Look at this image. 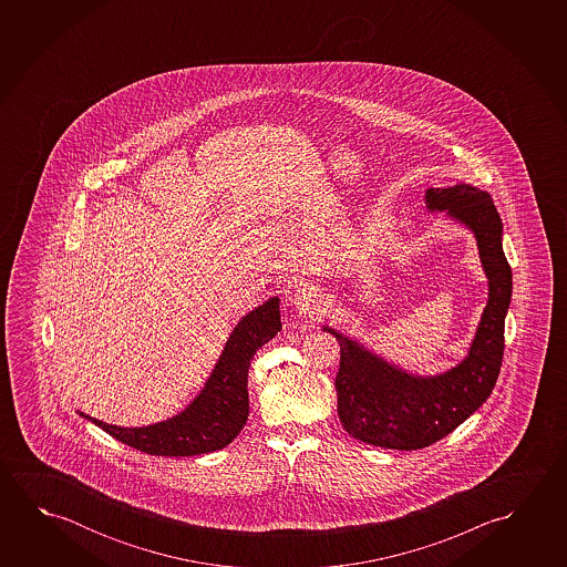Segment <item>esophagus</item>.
Segmentation results:
<instances>
[{
  "mask_svg": "<svg viewBox=\"0 0 567 567\" xmlns=\"http://www.w3.org/2000/svg\"><path fill=\"white\" fill-rule=\"evenodd\" d=\"M290 307L297 308L300 315L315 316L322 315L326 310V295L320 288L305 287L297 288L290 297H288Z\"/></svg>",
  "mask_w": 567,
  "mask_h": 567,
  "instance_id": "obj_1",
  "label": "esophagus"
}]
</instances>
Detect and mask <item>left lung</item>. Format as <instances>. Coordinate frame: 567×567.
I'll return each instance as SVG.
<instances>
[{"label":"left lung","mask_w":567,"mask_h":567,"mask_svg":"<svg viewBox=\"0 0 567 567\" xmlns=\"http://www.w3.org/2000/svg\"><path fill=\"white\" fill-rule=\"evenodd\" d=\"M429 209H446L476 235L488 305L464 362L436 378H413L353 340L326 328L340 342L336 373L338 415L350 435L368 445L417 451L453 433L488 400L504 355V318L512 270L502 251V221L491 195L466 184L427 189Z\"/></svg>","instance_id":"1"}]
</instances>
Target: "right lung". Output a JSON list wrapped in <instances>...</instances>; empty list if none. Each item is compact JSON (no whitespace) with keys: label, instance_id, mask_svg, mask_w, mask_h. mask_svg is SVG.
<instances>
[{"label":"right lung","instance_id":"obj_1","mask_svg":"<svg viewBox=\"0 0 567 567\" xmlns=\"http://www.w3.org/2000/svg\"><path fill=\"white\" fill-rule=\"evenodd\" d=\"M279 330V298H270L245 316L233 330L204 391L176 417L136 429L106 425L89 415L84 417L124 445L148 455L194 456L219 451L241 433L249 415L247 375L252 355Z\"/></svg>","mask_w":567,"mask_h":567}]
</instances>
